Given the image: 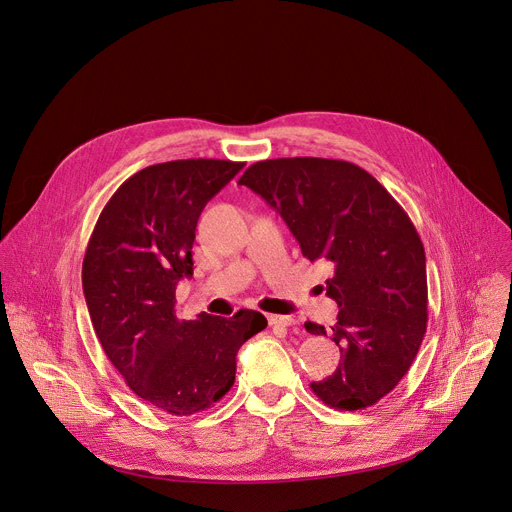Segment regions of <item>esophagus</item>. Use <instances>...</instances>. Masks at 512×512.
<instances>
[{
	"label": "esophagus",
	"mask_w": 512,
	"mask_h": 512,
	"mask_svg": "<svg viewBox=\"0 0 512 512\" xmlns=\"http://www.w3.org/2000/svg\"><path fill=\"white\" fill-rule=\"evenodd\" d=\"M269 326H281V328H289V326H296V320L291 316H269Z\"/></svg>",
	"instance_id": "1"
}]
</instances>
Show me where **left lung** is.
Masks as SVG:
<instances>
[{
    "label": "left lung",
    "mask_w": 512,
    "mask_h": 512,
    "mask_svg": "<svg viewBox=\"0 0 512 512\" xmlns=\"http://www.w3.org/2000/svg\"><path fill=\"white\" fill-rule=\"evenodd\" d=\"M239 184L281 214L306 259L334 267L326 296L340 308L332 340L342 362L312 391L334 409L375 405L405 377L427 328L425 251L411 218L344 160H263ZM306 330L326 336L314 322Z\"/></svg>",
    "instance_id": "1"
}]
</instances>
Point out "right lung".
<instances>
[{"label":"right lung","mask_w":512,"mask_h":512,"mask_svg":"<svg viewBox=\"0 0 512 512\" xmlns=\"http://www.w3.org/2000/svg\"><path fill=\"white\" fill-rule=\"evenodd\" d=\"M174 160L125 180L105 204L83 259L97 338L127 387L172 415H194L235 383L237 352L267 326L261 312L180 320L176 285L192 275L198 216L243 168Z\"/></svg>","instance_id":"right-lung-1"}]
</instances>
